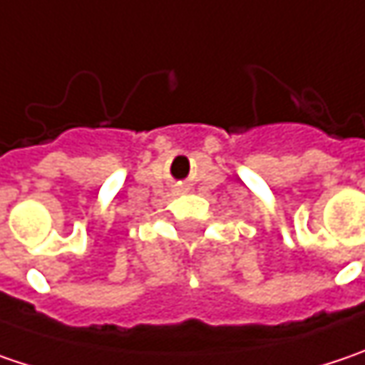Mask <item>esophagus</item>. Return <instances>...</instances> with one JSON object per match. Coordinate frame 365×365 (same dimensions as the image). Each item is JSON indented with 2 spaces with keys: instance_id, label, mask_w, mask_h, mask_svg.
Returning a JSON list of instances; mask_svg holds the SVG:
<instances>
[{
  "instance_id": "obj_1",
  "label": "esophagus",
  "mask_w": 365,
  "mask_h": 365,
  "mask_svg": "<svg viewBox=\"0 0 365 365\" xmlns=\"http://www.w3.org/2000/svg\"><path fill=\"white\" fill-rule=\"evenodd\" d=\"M180 192H183V187H180Z\"/></svg>"
}]
</instances>
